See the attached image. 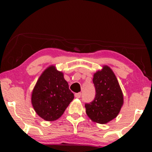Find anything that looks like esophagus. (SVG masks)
<instances>
[{"mask_svg":"<svg viewBox=\"0 0 152 152\" xmlns=\"http://www.w3.org/2000/svg\"><path fill=\"white\" fill-rule=\"evenodd\" d=\"M81 93H75V97H76V98H80L81 97Z\"/></svg>","mask_w":152,"mask_h":152,"instance_id":"obj_1","label":"esophagus"}]
</instances>
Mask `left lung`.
<instances>
[{
  "instance_id": "obj_1",
  "label": "left lung",
  "mask_w": 152,
  "mask_h": 152,
  "mask_svg": "<svg viewBox=\"0 0 152 152\" xmlns=\"http://www.w3.org/2000/svg\"><path fill=\"white\" fill-rule=\"evenodd\" d=\"M93 82L96 93L94 100L85 104L86 114L93 122L106 124L120 113L123 94L115 74L108 66L95 72Z\"/></svg>"
}]
</instances>
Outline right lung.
<instances>
[{
    "label": "right lung",
    "instance_id": "right-lung-1",
    "mask_svg": "<svg viewBox=\"0 0 152 152\" xmlns=\"http://www.w3.org/2000/svg\"><path fill=\"white\" fill-rule=\"evenodd\" d=\"M73 99L63 72L50 66L37 80L31 101L37 115L46 121H54L63 115Z\"/></svg>",
    "mask_w": 152,
    "mask_h": 152
}]
</instances>
